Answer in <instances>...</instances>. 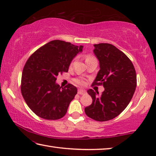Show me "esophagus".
I'll use <instances>...</instances> for the list:
<instances>
[{
    "mask_svg": "<svg viewBox=\"0 0 156 156\" xmlns=\"http://www.w3.org/2000/svg\"><path fill=\"white\" fill-rule=\"evenodd\" d=\"M78 94H80V95H84V94H86V91L84 90V89H81V88L80 89H78Z\"/></svg>",
    "mask_w": 156,
    "mask_h": 156,
    "instance_id": "1",
    "label": "esophagus"
}]
</instances>
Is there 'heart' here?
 Here are the masks:
<instances>
[{
    "mask_svg": "<svg viewBox=\"0 0 156 156\" xmlns=\"http://www.w3.org/2000/svg\"><path fill=\"white\" fill-rule=\"evenodd\" d=\"M91 58H94V57L91 56H87L86 58V60H89V59H91ZM75 83H77V84H83L84 83L83 81H81V80H75Z\"/></svg>",
    "mask_w": 156,
    "mask_h": 156,
    "instance_id": "obj_1",
    "label": "heart"
}]
</instances>
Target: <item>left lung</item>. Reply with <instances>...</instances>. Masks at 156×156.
<instances>
[{"instance_id":"left-lung-1","label":"left lung","mask_w":156,"mask_h":156,"mask_svg":"<svg viewBox=\"0 0 156 156\" xmlns=\"http://www.w3.org/2000/svg\"><path fill=\"white\" fill-rule=\"evenodd\" d=\"M94 46L100 70L92 85L103 84L105 90L99 95L88 89L93 101L84 112L92 119L103 122L115 118L127 107L136 90V73L129 58L115 46L108 43Z\"/></svg>"}]
</instances>
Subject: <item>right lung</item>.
<instances>
[{
	"instance_id": "add662e5",
	"label": "right lung",
	"mask_w": 156,
	"mask_h": 156,
	"mask_svg": "<svg viewBox=\"0 0 156 156\" xmlns=\"http://www.w3.org/2000/svg\"><path fill=\"white\" fill-rule=\"evenodd\" d=\"M83 48V45L52 41L36 50L26 62L21 78V93L28 107L39 117L58 120L66 114L77 88L72 84L60 87L56 77L68 72L71 62Z\"/></svg>"
}]
</instances>
